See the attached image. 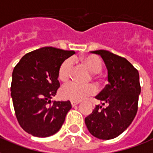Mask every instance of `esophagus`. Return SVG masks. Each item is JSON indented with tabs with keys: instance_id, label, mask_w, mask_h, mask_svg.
Masks as SVG:
<instances>
[{
	"instance_id": "esophagus-1",
	"label": "esophagus",
	"mask_w": 153,
	"mask_h": 153,
	"mask_svg": "<svg viewBox=\"0 0 153 153\" xmlns=\"http://www.w3.org/2000/svg\"><path fill=\"white\" fill-rule=\"evenodd\" d=\"M71 103L72 107H75L76 105L79 104V102H74V101H71Z\"/></svg>"
}]
</instances>
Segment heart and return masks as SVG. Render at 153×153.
Instances as JSON below:
<instances>
[{
  "label": "heart",
  "instance_id": "b5f03b06",
  "mask_svg": "<svg viewBox=\"0 0 153 153\" xmlns=\"http://www.w3.org/2000/svg\"><path fill=\"white\" fill-rule=\"evenodd\" d=\"M82 62L89 68L90 71L94 73H99L102 70V60L97 56L88 55L83 58ZM72 69H73V60L71 58H67L64 60L58 68V78L62 81L66 82L71 75ZM96 92H97V88L92 83L81 85L71 82L66 83L62 87L60 95L64 100L79 102L91 95H95Z\"/></svg>",
  "mask_w": 153,
  "mask_h": 153
}]
</instances>
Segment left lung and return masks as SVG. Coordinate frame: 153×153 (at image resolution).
I'll use <instances>...</instances> for the list:
<instances>
[{
  "instance_id": "8db88e82",
  "label": "left lung",
  "mask_w": 153,
  "mask_h": 153,
  "mask_svg": "<svg viewBox=\"0 0 153 153\" xmlns=\"http://www.w3.org/2000/svg\"><path fill=\"white\" fill-rule=\"evenodd\" d=\"M107 69L109 83L95 96L101 102L85 123L92 136L101 140H111L123 133L133 121L138 110L141 87L139 72L125 58L100 50Z\"/></svg>"
}]
</instances>
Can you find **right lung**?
Listing matches in <instances>:
<instances>
[{
	"label": "right lung",
	"instance_id": "right-lung-1",
	"mask_svg": "<svg viewBox=\"0 0 153 153\" xmlns=\"http://www.w3.org/2000/svg\"><path fill=\"white\" fill-rule=\"evenodd\" d=\"M74 53L54 47H42L23 56L12 74L11 96L20 126L37 137L59 131L71 108L70 101H52L60 83L58 68Z\"/></svg>",
	"mask_w": 153,
	"mask_h": 153
}]
</instances>
